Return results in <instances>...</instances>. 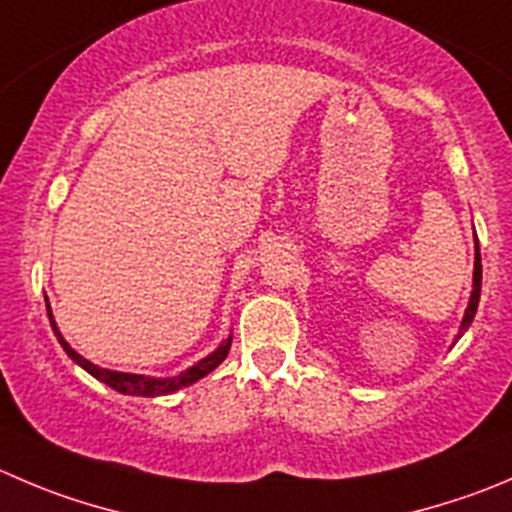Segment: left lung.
I'll use <instances>...</instances> for the list:
<instances>
[{"mask_svg": "<svg viewBox=\"0 0 512 512\" xmlns=\"http://www.w3.org/2000/svg\"><path fill=\"white\" fill-rule=\"evenodd\" d=\"M480 284H483V264H480V246H478V238H475V271H472V294H470V304H467V309H465V316H462L460 334H457V339L467 332V326H470L472 319H475V311H478V304H480Z\"/></svg>", "mask_w": 512, "mask_h": 512, "instance_id": "obj_1", "label": "left lung"}]
</instances>
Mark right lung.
<instances>
[{
  "label": "right lung",
  "mask_w": 512,
  "mask_h": 512,
  "mask_svg": "<svg viewBox=\"0 0 512 512\" xmlns=\"http://www.w3.org/2000/svg\"><path fill=\"white\" fill-rule=\"evenodd\" d=\"M47 301V299H45ZM47 316H50V324H52V332H55L57 342L62 344V349L67 352V357L72 359L75 364H80L85 372H90L92 377L100 379V382H105L107 387H113L115 392L120 394H133V397H163V394H170V392H178V389L188 387V384L198 382V379H203L206 374H211L213 369L218 367V364L223 362V359L228 357V349H231V337L226 339V342L221 344V347L216 349V352L208 354L206 359H201V362H196L193 367H188L186 372H180L178 377H145V374H128V372H113V369H102L97 367V364H92L90 359L80 357V354L75 352V349L70 347V344L62 339L60 329H57L55 319H52V309L50 304H47Z\"/></svg>",
  "instance_id": "1"
}]
</instances>
